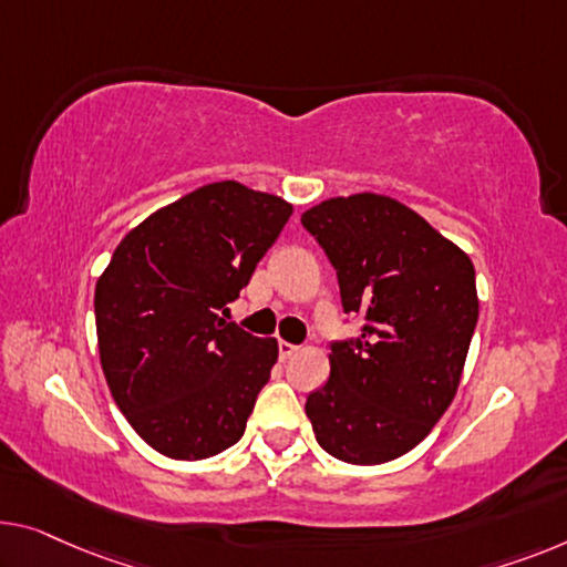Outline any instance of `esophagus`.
Returning a JSON list of instances; mask_svg holds the SVG:
<instances>
[{"label": "esophagus", "mask_w": 567, "mask_h": 567, "mask_svg": "<svg viewBox=\"0 0 567 567\" xmlns=\"http://www.w3.org/2000/svg\"><path fill=\"white\" fill-rule=\"evenodd\" d=\"M277 349H280V361H287V359H292L295 353L300 351V346H292V343H287V341H280V346H277Z\"/></svg>", "instance_id": "esophagus-1"}]
</instances>
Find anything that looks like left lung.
Segmentation results:
<instances>
[{"instance_id": "8db88e82", "label": "left lung", "mask_w": 567, "mask_h": 567, "mask_svg": "<svg viewBox=\"0 0 567 567\" xmlns=\"http://www.w3.org/2000/svg\"><path fill=\"white\" fill-rule=\"evenodd\" d=\"M302 226L331 259L357 341H336L331 377L306 402L333 458L377 466L412 451L458 392L478 320L466 251L415 210L379 193L328 198Z\"/></svg>"}]
</instances>
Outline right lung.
Here are the masks:
<instances>
[{
	"label": "right lung",
	"instance_id": "add662e5",
	"mask_svg": "<svg viewBox=\"0 0 567 567\" xmlns=\"http://www.w3.org/2000/svg\"><path fill=\"white\" fill-rule=\"evenodd\" d=\"M290 216L272 193L208 183L134 226L99 277L106 384L134 433L167 458H210L247 430L280 349L224 312Z\"/></svg>",
	"mask_w": 567,
	"mask_h": 567
}]
</instances>
